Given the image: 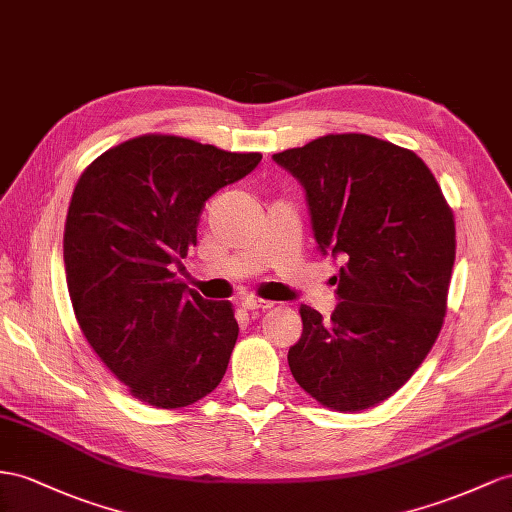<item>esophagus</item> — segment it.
Segmentation results:
<instances>
[{
  "mask_svg": "<svg viewBox=\"0 0 512 512\" xmlns=\"http://www.w3.org/2000/svg\"><path fill=\"white\" fill-rule=\"evenodd\" d=\"M242 307L246 311H266V309L272 307V303H270V300H261V298H244Z\"/></svg>",
  "mask_w": 512,
  "mask_h": 512,
  "instance_id": "1",
  "label": "esophagus"
}]
</instances>
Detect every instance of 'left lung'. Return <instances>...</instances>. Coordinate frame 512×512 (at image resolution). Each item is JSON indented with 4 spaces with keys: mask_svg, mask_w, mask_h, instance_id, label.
Returning a JSON list of instances; mask_svg holds the SVG:
<instances>
[{
    "mask_svg": "<svg viewBox=\"0 0 512 512\" xmlns=\"http://www.w3.org/2000/svg\"><path fill=\"white\" fill-rule=\"evenodd\" d=\"M272 157L305 186L320 251L344 259L331 318L298 309L292 376L326 409H370L437 342L456 255L452 207L422 157L368 134H326Z\"/></svg>",
    "mask_w": 512,
    "mask_h": 512,
    "instance_id": "left-lung-1",
    "label": "left lung"
}]
</instances>
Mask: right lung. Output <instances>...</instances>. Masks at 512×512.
Returning <instances> with one entry per match:
<instances>
[{"instance_id":"obj_1","label":"right lung","mask_w":512,"mask_h":512,"mask_svg":"<svg viewBox=\"0 0 512 512\" xmlns=\"http://www.w3.org/2000/svg\"><path fill=\"white\" fill-rule=\"evenodd\" d=\"M261 153L173 134L129 138L90 162L64 222L77 324L136 400L181 409L214 391L238 339L229 300H205L173 268L196 246L209 196L246 177Z\"/></svg>"}]
</instances>
